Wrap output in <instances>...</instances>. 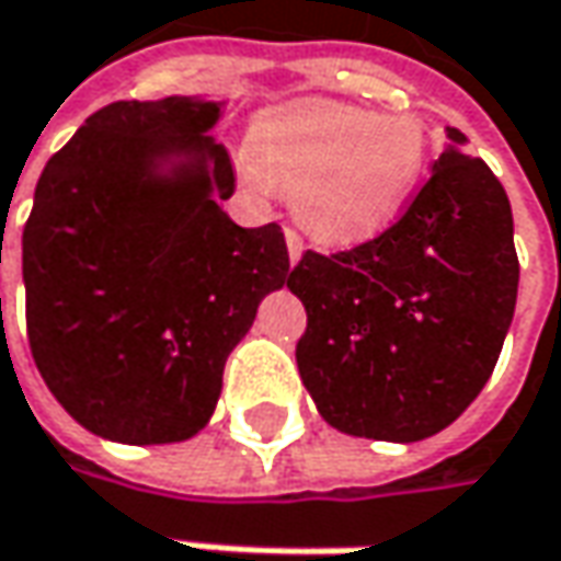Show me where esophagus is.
<instances>
[{
    "label": "esophagus",
    "instance_id": "esophagus-1",
    "mask_svg": "<svg viewBox=\"0 0 561 561\" xmlns=\"http://www.w3.org/2000/svg\"><path fill=\"white\" fill-rule=\"evenodd\" d=\"M285 244H288V261L295 266L300 261V254H304V242H300V236L295 229H285Z\"/></svg>",
    "mask_w": 561,
    "mask_h": 561
}]
</instances>
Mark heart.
<instances>
[{
  "label": "heart",
  "instance_id": "b5f03b06",
  "mask_svg": "<svg viewBox=\"0 0 561 561\" xmlns=\"http://www.w3.org/2000/svg\"><path fill=\"white\" fill-rule=\"evenodd\" d=\"M254 164L291 195L298 222L329 244L376 239L413 198L428 164V133L413 114L304 102L254 126Z\"/></svg>",
  "mask_w": 561,
  "mask_h": 561
}]
</instances>
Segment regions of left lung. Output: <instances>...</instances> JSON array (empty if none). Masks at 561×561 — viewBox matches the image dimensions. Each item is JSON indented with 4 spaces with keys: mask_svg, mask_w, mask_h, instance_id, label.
Returning a JSON list of instances; mask_svg holds the SVG:
<instances>
[{
    "mask_svg": "<svg viewBox=\"0 0 561 561\" xmlns=\"http://www.w3.org/2000/svg\"><path fill=\"white\" fill-rule=\"evenodd\" d=\"M447 142L407 214L288 276L307 310L298 373L344 435L413 444L444 432L488 385L515 313L518 257L506 188L469 139Z\"/></svg>",
    "mask_w": 561,
    "mask_h": 561,
    "instance_id": "obj_1",
    "label": "left lung"
}]
</instances>
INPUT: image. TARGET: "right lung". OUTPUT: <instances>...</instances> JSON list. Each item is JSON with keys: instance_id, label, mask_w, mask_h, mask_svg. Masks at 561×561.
<instances>
[{"instance_id": "right-lung-1", "label": "right lung", "mask_w": 561, "mask_h": 561, "mask_svg": "<svg viewBox=\"0 0 561 561\" xmlns=\"http://www.w3.org/2000/svg\"><path fill=\"white\" fill-rule=\"evenodd\" d=\"M198 95L114 102L43 170L24 226L27 339L55 400L117 444H176L217 410L222 366L288 279L276 222L244 229Z\"/></svg>"}]
</instances>
